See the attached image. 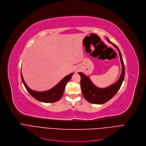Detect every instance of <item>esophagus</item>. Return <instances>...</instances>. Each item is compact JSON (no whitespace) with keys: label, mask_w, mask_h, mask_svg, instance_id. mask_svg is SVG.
<instances>
[{"label":"esophagus","mask_w":146,"mask_h":146,"mask_svg":"<svg viewBox=\"0 0 146 146\" xmlns=\"http://www.w3.org/2000/svg\"><path fill=\"white\" fill-rule=\"evenodd\" d=\"M79 71V69H78V68L75 70V71H76V72H77V71Z\"/></svg>","instance_id":"1"}]
</instances>
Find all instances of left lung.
<instances>
[{
  "mask_svg": "<svg viewBox=\"0 0 146 146\" xmlns=\"http://www.w3.org/2000/svg\"><path fill=\"white\" fill-rule=\"evenodd\" d=\"M106 39L109 42L112 44L117 49L119 52L122 66L121 74L117 82H115L114 83L110 85L107 87L100 88V87H98L95 84H94L90 79L83 72H78L81 78L80 87L82 94L84 98L87 101L92 104H103L110 100L117 93L124 79L125 67L121 53L117 46L113 44L109 38Z\"/></svg>",
  "mask_w": 146,
  "mask_h": 146,
  "instance_id": "left-lung-1",
  "label": "left lung"
}]
</instances>
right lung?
Masks as SVG:
<instances>
[{"instance_id": "1", "label": "right lung", "mask_w": 146, "mask_h": 146, "mask_svg": "<svg viewBox=\"0 0 146 146\" xmlns=\"http://www.w3.org/2000/svg\"><path fill=\"white\" fill-rule=\"evenodd\" d=\"M73 74L74 73H71L66 76L52 89L44 92H37L29 88L23 79L22 73L21 79L26 89L33 98L42 102L52 103L58 101L62 97L66 84L71 79Z\"/></svg>"}]
</instances>
